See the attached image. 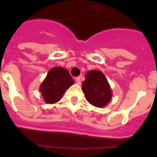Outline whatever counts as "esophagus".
<instances>
[{
	"mask_svg": "<svg viewBox=\"0 0 157 157\" xmlns=\"http://www.w3.org/2000/svg\"><path fill=\"white\" fill-rule=\"evenodd\" d=\"M81 82H82L81 77H77V78H75V82L77 83L78 85H80V84H81Z\"/></svg>",
	"mask_w": 157,
	"mask_h": 157,
	"instance_id": "34e87169",
	"label": "esophagus"
}]
</instances>
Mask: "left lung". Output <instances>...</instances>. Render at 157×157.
<instances>
[{"instance_id": "1", "label": "left lung", "mask_w": 157, "mask_h": 157, "mask_svg": "<svg viewBox=\"0 0 157 157\" xmlns=\"http://www.w3.org/2000/svg\"><path fill=\"white\" fill-rule=\"evenodd\" d=\"M82 90L87 101L98 108H104L112 97V89L105 75L98 70L89 71L86 74Z\"/></svg>"}]
</instances>
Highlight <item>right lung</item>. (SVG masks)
Segmentation results:
<instances>
[{"instance_id": "add662e5", "label": "right lung", "mask_w": 157, "mask_h": 157, "mask_svg": "<svg viewBox=\"0 0 157 157\" xmlns=\"http://www.w3.org/2000/svg\"><path fill=\"white\" fill-rule=\"evenodd\" d=\"M74 84L68 71L61 67H54L40 86V92L47 104H55L62 98L65 91Z\"/></svg>"}]
</instances>
